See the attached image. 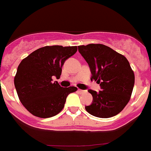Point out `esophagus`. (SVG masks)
Instances as JSON below:
<instances>
[{
    "mask_svg": "<svg viewBox=\"0 0 151 151\" xmlns=\"http://www.w3.org/2000/svg\"><path fill=\"white\" fill-rule=\"evenodd\" d=\"M78 92H79V93H84V92H85V91H83V90L78 89Z\"/></svg>",
    "mask_w": 151,
    "mask_h": 151,
    "instance_id": "esophagus-1",
    "label": "esophagus"
}]
</instances>
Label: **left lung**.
<instances>
[{"instance_id": "1", "label": "left lung", "mask_w": 151, "mask_h": 151, "mask_svg": "<svg viewBox=\"0 0 151 151\" xmlns=\"http://www.w3.org/2000/svg\"><path fill=\"white\" fill-rule=\"evenodd\" d=\"M78 50L89 65L91 80L101 88L98 93L88 90L93 101L86 111L101 118L118 114L130 101L134 85V73L127 59L101 44L81 45Z\"/></svg>"}]
</instances>
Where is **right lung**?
<instances>
[{"label": "right lung", "mask_w": 151, "mask_h": 151, "mask_svg": "<svg viewBox=\"0 0 151 151\" xmlns=\"http://www.w3.org/2000/svg\"><path fill=\"white\" fill-rule=\"evenodd\" d=\"M77 50V46H46L20 63L14 86L21 104L30 114L41 118L55 116L64 108L68 94L78 90L52 82V77L60 78L65 60Z\"/></svg>", "instance_id": "add662e5"}]
</instances>
